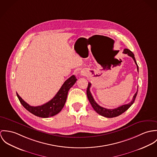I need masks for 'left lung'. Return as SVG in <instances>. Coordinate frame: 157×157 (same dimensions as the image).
<instances>
[{
	"label": "left lung",
	"instance_id": "left-lung-1",
	"mask_svg": "<svg viewBox=\"0 0 157 157\" xmlns=\"http://www.w3.org/2000/svg\"><path fill=\"white\" fill-rule=\"evenodd\" d=\"M123 53H125V54H128L129 56L132 58V59H134L136 64L137 65V71L139 72V66L137 64V62H136V60L135 59L134 53L128 49H124L123 50ZM91 83L88 82L87 89V98L88 99L89 102H90L92 107L93 108V109H94V111L97 113H98L99 114H100V115H101L104 117H108V118H112V117H115L119 116L121 114H122V113H123L124 111H126L134 102V101L136 98V96H137V91H138V90H137V92L135 93L134 96H133L132 100L129 104L123 105L119 106V107H117L116 108H114V109H107V108H105L101 106L100 105H99L96 102V101H94V98H93V96H92V94H91V93L90 91V88L91 87Z\"/></svg>",
	"mask_w": 157,
	"mask_h": 157
}]
</instances>
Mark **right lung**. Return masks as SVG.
<instances>
[{
  "label": "right lung",
  "instance_id": "right-lung-1",
  "mask_svg": "<svg viewBox=\"0 0 157 157\" xmlns=\"http://www.w3.org/2000/svg\"><path fill=\"white\" fill-rule=\"evenodd\" d=\"M76 81L77 79L75 75L70 76L64 82L53 98L48 102L40 106H31L24 101L17 93V96L21 104L31 113L36 116L43 118L52 117L61 111L66 102L69 90L75 84Z\"/></svg>",
  "mask_w": 157,
  "mask_h": 157
}]
</instances>
